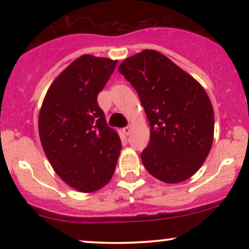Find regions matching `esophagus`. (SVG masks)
<instances>
[{"label":"esophagus","mask_w":249,"mask_h":249,"mask_svg":"<svg viewBox=\"0 0 249 249\" xmlns=\"http://www.w3.org/2000/svg\"><path fill=\"white\" fill-rule=\"evenodd\" d=\"M131 131H132V126H126L123 128V133H124L125 136H128V134L131 133Z\"/></svg>","instance_id":"34e87169"}]
</instances>
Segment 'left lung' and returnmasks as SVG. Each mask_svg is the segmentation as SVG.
Wrapping results in <instances>:
<instances>
[{"label":"left lung","instance_id":"1","mask_svg":"<svg viewBox=\"0 0 249 249\" xmlns=\"http://www.w3.org/2000/svg\"><path fill=\"white\" fill-rule=\"evenodd\" d=\"M118 71L136 89L150 142L141 157L147 172L178 184L198 172L213 144L214 111L201 84L156 50L125 59Z\"/></svg>","mask_w":249,"mask_h":249}]
</instances>
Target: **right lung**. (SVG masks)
<instances>
[{
	"mask_svg": "<svg viewBox=\"0 0 249 249\" xmlns=\"http://www.w3.org/2000/svg\"><path fill=\"white\" fill-rule=\"evenodd\" d=\"M116 65L104 57H78L51 83L39 110L45 156L57 176L78 192L104 187L121 153L119 134L107 126L97 103Z\"/></svg>",
	"mask_w": 249,
	"mask_h": 249,
	"instance_id": "right-lung-1",
	"label": "right lung"
}]
</instances>
